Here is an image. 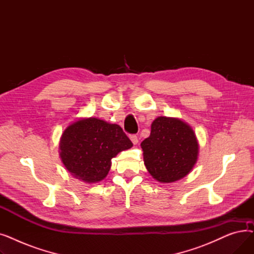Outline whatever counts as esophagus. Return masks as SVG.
Here are the masks:
<instances>
[{
    "mask_svg": "<svg viewBox=\"0 0 254 254\" xmlns=\"http://www.w3.org/2000/svg\"><path fill=\"white\" fill-rule=\"evenodd\" d=\"M129 139H130L131 143L134 144V145H136V144L138 143V137H137L136 135H130V136H129Z\"/></svg>",
    "mask_w": 254,
    "mask_h": 254,
    "instance_id": "34e87169",
    "label": "esophagus"
}]
</instances>
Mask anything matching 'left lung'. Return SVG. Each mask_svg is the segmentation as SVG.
Segmentation results:
<instances>
[{
  "label": "left lung",
  "mask_w": 254,
  "mask_h": 254,
  "mask_svg": "<svg viewBox=\"0 0 254 254\" xmlns=\"http://www.w3.org/2000/svg\"><path fill=\"white\" fill-rule=\"evenodd\" d=\"M141 147L146 169L161 183L176 182L189 175L198 156V142L192 127L177 117L155 118L150 136Z\"/></svg>",
  "instance_id": "8db88e82"
}]
</instances>
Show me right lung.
I'll return each mask as SVG.
<instances>
[{
	"label": "right lung",
	"mask_w": 254,
	"mask_h": 254,
	"mask_svg": "<svg viewBox=\"0 0 254 254\" xmlns=\"http://www.w3.org/2000/svg\"><path fill=\"white\" fill-rule=\"evenodd\" d=\"M131 147L132 143L118 125L97 117H83L63 131L60 157L73 177L91 184L106 178L111 159Z\"/></svg>",
	"instance_id": "add662e5"
}]
</instances>
